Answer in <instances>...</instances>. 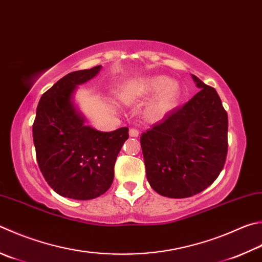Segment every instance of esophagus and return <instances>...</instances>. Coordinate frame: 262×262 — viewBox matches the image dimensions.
I'll list each match as a JSON object with an SVG mask.
<instances>
[{"instance_id":"esophagus-1","label":"esophagus","mask_w":262,"mask_h":262,"mask_svg":"<svg viewBox=\"0 0 262 262\" xmlns=\"http://www.w3.org/2000/svg\"><path fill=\"white\" fill-rule=\"evenodd\" d=\"M139 134H140V133H139V130L136 129V128H130V129H129V136L137 137V136H139Z\"/></svg>"}]
</instances>
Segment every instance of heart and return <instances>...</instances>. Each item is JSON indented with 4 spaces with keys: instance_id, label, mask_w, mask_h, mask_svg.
I'll use <instances>...</instances> for the list:
<instances>
[{
    "instance_id": "b5f03b06",
    "label": "heart",
    "mask_w": 262,
    "mask_h": 262,
    "mask_svg": "<svg viewBox=\"0 0 262 262\" xmlns=\"http://www.w3.org/2000/svg\"><path fill=\"white\" fill-rule=\"evenodd\" d=\"M157 91L159 93L147 107L146 116L150 120H158L172 111L178 103L180 85L174 80H167L160 75L136 79L119 90V97L121 101L133 102L150 96Z\"/></svg>"
}]
</instances>
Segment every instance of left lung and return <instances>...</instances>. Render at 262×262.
<instances>
[{"label":"left lung","mask_w":262,"mask_h":262,"mask_svg":"<svg viewBox=\"0 0 262 262\" xmlns=\"http://www.w3.org/2000/svg\"><path fill=\"white\" fill-rule=\"evenodd\" d=\"M192 79L201 90L141 136L146 179L169 198L191 197L210 187L227 158V112L215 89Z\"/></svg>","instance_id":"8db88e82"}]
</instances>
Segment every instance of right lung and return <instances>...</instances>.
Wrapping results in <instances>:
<instances>
[{"label": "right lung", "mask_w": 262, "mask_h": 262, "mask_svg": "<svg viewBox=\"0 0 262 262\" xmlns=\"http://www.w3.org/2000/svg\"><path fill=\"white\" fill-rule=\"evenodd\" d=\"M101 65L66 74L42 95L33 123L36 160L45 180L63 197L88 201L111 187L128 128L98 132L84 125L72 96L96 77Z\"/></svg>", "instance_id": "right-lung-1"}]
</instances>
